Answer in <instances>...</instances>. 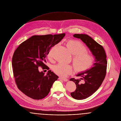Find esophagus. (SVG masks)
Instances as JSON below:
<instances>
[{
	"instance_id": "esophagus-1",
	"label": "esophagus",
	"mask_w": 121,
	"mask_h": 121,
	"mask_svg": "<svg viewBox=\"0 0 121 121\" xmlns=\"http://www.w3.org/2000/svg\"><path fill=\"white\" fill-rule=\"evenodd\" d=\"M59 79H60V80H62L64 81V82H66L68 81V79L67 78H59Z\"/></svg>"
}]
</instances>
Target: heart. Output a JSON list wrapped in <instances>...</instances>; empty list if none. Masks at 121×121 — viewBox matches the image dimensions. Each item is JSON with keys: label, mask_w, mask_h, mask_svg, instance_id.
<instances>
[{"label": "heart", "mask_w": 121, "mask_h": 121, "mask_svg": "<svg viewBox=\"0 0 121 121\" xmlns=\"http://www.w3.org/2000/svg\"><path fill=\"white\" fill-rule=\"evenodd\" d=\"M66 45L73 55V61L75 70L78 73H82L89 69L94 64L95 57L88 53L87 47L81 42L78 40L72 39L66 43ZM48 58L51 57V51L48 53ZM73 65H71L58 63L52 67L53 72L56 74L65 77L71 74L73 71Z\"/></svg>", "instance_id": "b5f03b06"}]
</instances>
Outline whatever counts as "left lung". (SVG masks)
Listing matches in <instances>:
<instances>
[{"instance_id": "obj_1", "label": "left lung", "mask_w": 121, "mask_h": 121, "mask_svg": "<svg viewBox=\"0 0 121 121\" xmlns=\"http://www.w3.org/2000/svg\"><path fill=\"white\" fill-rule=\"evenodd\" d=\"M73 36L84 43L95 57V63L92 68L77 75L80 77V79L75 78L70 79L75 83L77 88L75 91L71 93V95L75 99L81 100L90 96L101 86L106 74L107 62L103 46L91 37L82 34H75ZM81 80L83 81L81 82Z\"/></svg>"}]
</instances>
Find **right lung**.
I'll return each mask as SVG.
<instances>
[{"mask_svg": "<svg viewBox=\"0 0 121 121\" xmlns=\"http://www.w3.org/2000/svg\"><path fill=\"white\" fill-rule=\"evenodd\" d=\"M65 33L34 35L22 42L15 51L12 60L13 75L18 89L34 99L46 96L58 76L49 70L45 75L39 67L49 70L45 63L50 48L59 43Z\"/></svg>", "mask_w": 121, "mask_h": 121, "instance_id": "1", "label": "right lung"}]
</instances>
